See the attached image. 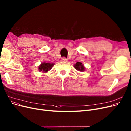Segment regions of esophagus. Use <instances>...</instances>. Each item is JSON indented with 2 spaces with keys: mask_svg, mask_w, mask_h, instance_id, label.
<instances>
[{
  "mask_svg": "<svg viewBox=\"0 0 131 131\" xmlns=\"http://www.w3.org/2000/svg\"><path fill=\"white\" fill-rule=\"evenodd\" d=\"M67 58H66V57H62V58H61V62H67Z\"/></svg>",
  "mask_w": 131,
  "mask_h": 131,
  "instance_id": "1",
  "label": "esophagus"
}]
</instances>
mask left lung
<instances>
[{
	"label": "left lung",
	"instance_id": "1",
	"mask_svg": "<svg viewBox=\"0 0 131 131\" xmlns=\"http://www.w3.org/2000/svg\"><path fill=\"white\" fill-rule=\"evenodd\" d=\"M74 66L75 68L78 71H84L85 68H84V66L82 64V63H81V62H78L76 64H74Z\"/></svg>",
	"mask_w": 131,
	"mask_h": 131
}]
</instances>
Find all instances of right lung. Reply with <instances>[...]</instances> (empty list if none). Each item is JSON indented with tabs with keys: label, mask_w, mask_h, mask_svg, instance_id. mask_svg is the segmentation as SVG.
I'll return each instance as SVG.
<instances>
[{
	"label": "right lung",
	"mask_w": 131,
	"mask_h": 131,
	"mask_svg": "<svg viewBox=\"0 0 131 131\" xmlns=\"http://www.w3.org/2000/svg\"><path fill=\"white\" fill-rule=\"evenodd\" d=\"M53 65L54 63H42L38 67V70L42 71V73H46L52 68Z\"/></svg>",
	"instance_id": "obj_1"
}]
</instances>
